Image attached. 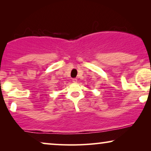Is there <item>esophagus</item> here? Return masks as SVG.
<instances>
[{
    "label": "esophagus",
    "instance_id": "1",
    "mask_svg": "<svg viewBox=\"0 0 151 151\" xmlns=\"http://www.w3.org/2000/svg\"><path fill=\"white\" fill-rule=\"evenodd\" d=\"M72 81H73V82H74V83H77L78 80L76 79V78H73V79H72Z\"/></svg>",
    "mask_w": 151,
    "mask_h": 151
}]
</instances>
